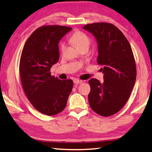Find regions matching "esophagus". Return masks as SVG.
Here are the masks:
<instances>
[{"label":"esophagus","instance_id":"obj_1","mask_svg":"<svg viewBox=\"0 0 152 152\" xmlns=\"http://www.w3.org/2000/svg\"><path fill=\"white\" fill-rule=\"evenodd\" d=\"M82 80H77V79H75L74 80V83L75 84H82Z\"/></svg>","mask_w":152,"mask_h":152}]
</instances>
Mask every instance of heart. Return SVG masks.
I'll return each mask as SVG.
<instances>
[{
  "label": "heart",
  "instance_id": "heart-1",
  "mask_svg": "<svg viewBox=\"0 0 152 152\" xmlns=\"http://www.w3.org/2000/svg\"><path fill=\"white\" fill-rule=\"evenodd\" d=\"M71 42L74 43V45L78 49L84 46H89L90 45V39L88 36L85 34V33L80 32V31H76L74 33V34L71 36L70 37ZM65 43L61 42L60 45V50L61 52L64 51L65 48Z\"/></svg>",
  "mask_w": 152,
  "mask_h": 152
}]
</instances>
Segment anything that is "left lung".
I'll use <instances>...</instances> for the list:
<instances>
[{
  "label": "left lung",
  "instance_id": "1",
  "mask_svg": "<svg viewBox=\"0 0 152 152\" xmlns=\"http://www.w3.org/2000/svg\"><path fill=\"white\" fill-rule=\"evenodd\" d=\"M83 29L95 37L98 45L97 62L102 65V83L89 80L90 106L102 116L119 112L128 101L136 79V67L131 46L116 26L99 23L86 24Z\"/></svg>",
  "mask_w": 152,
  "mask_h": 152
}]
</instances>
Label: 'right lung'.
I'll return each mask as SVG.
<instances>
[{
  "label": "right lung",
  "instance_id": "add662e5",
  "mask_svg": "<svg viewBox=\"0 0 152 152\" xmlns=\"http://www.w3.org/2000/svg\"><path fill=\"white\" fill-rule=\"evenodd\" d=\"M72 30L64 26H44L30 36L22 52L19 72L24 93L35 109L54 115L65 108L73 88L72 80L51 76L60 58L58 44Z\"/></svg>",
  "mask_w": 152,
  "mask_h": 152
}]
</instances>
